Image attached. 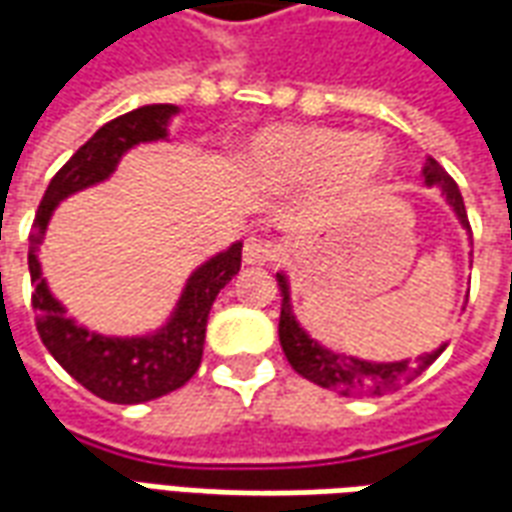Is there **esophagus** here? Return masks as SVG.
I'll list each match as a JSON object with an SVG mask.
<instances>
[{"label": "esophagus", "mask_w": 512, "mask_h": 512, "mask_svg": "<svg viewBox=\"0 0 512 512\" xmlns=\"http://www.w3.org/2000/svg\"><path fill=\"white\" fill-rule=\"evenodd\" d=\"M268 260H274V244L266 241V238H257V235L246 238L244 263H249V266H266Z\"/></svg>", "instance_id": "esophagus-1"}]
</instances>
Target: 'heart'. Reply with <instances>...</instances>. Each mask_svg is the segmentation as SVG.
<instances>
[{
  "mask_svg": "<svg viewBox=\"0 0 512 512\" xmlns=\"http://www.w3.org/2000/svg\"><path fill=\"white\" fill-rule=\"evenodd\" d=\"M389 164V150L378 136H356L340 128L274 126L257 136L246 167L266 186L299 189L329 180L343 191L367 189Z\"/></svg>",
  "mask_w": 512,
  "mask_h": 512,
  "instance_id": "obj_1",
  "label": "heart"
}]
</instances>
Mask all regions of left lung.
I'll return each instance as SVG.
<instances>
[{"instance_id": "8db88e82", "label": "left lung", "mask_w": 512, "mask_h": 512, "mask_svg": "<svg viewBox=\"0 0 512 512\" xmlns=\"http://www.w3.org/2000/svg\"><path fill=\"white\" fill-rule=\"evenodd\" d=\"M425 186H439L441 194L447 197L450 208L458 216V222L469 230V219H466V205H463L458 183L447 175V169L441 167L436 158H425ZM279 296H282V312H279V343L282 351L288 356L290 367L304 376L312 384L323 386V389H334L340 395L348 397H370V395H389L408 381H414L428 370L439 354L447 348L441 345L433 354L419 356L417 362L411 359H400V362H367V359H356V356L334 354L329 348H323L318 340H312L310 334L304 332L293 315L290 307V285L288 277L279 271Z\"/></svg>"}]
</instances>
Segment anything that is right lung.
I'll list each match as a JSON object with an SVG mask.
<instances>
[{
    "label": "right lung",
    "mask_w": 512,
    "mask_h": 512,
    "mask_svg": "<svg viewBox=\"0 0 512 512\" xmlns=\"http://www.w3.org/2000/svg\"><path fill=\"white\" fill-rule=\"evenodd\" d=\"M178 112V106L172 104L139 106L98 128L51 178L29 233V277L35 285L32 307L40 340L84 389H90L101 400L123 406L169 395L197 373L208 312L219 290L241 271L244 244L238 241L202 263L186 282L167 326L145 337H104L68 318L65 307L51 296L40 274L38 246L46 235L51 213L65 197L109 178L123 153L139 142L164 139L169 117Z\"/></svg>",
    "instance_id": "1"
}]
</instances>
